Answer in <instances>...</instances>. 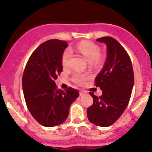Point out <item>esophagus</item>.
<instances>
[{
  "label": "esophagus",
  "instance_id": "obj_1",
  "mask_svg": "<svg viewBox=\"0 0 152 152\" xmlns=\"http://www.w3.org/2000/svg\"><path fill=\"white\" fill-rule=\"evenodd\" d=\"M86 94V90H81V91H80V92H79L80 96H83V95H84V94Z\"/></svg>",
  "mask_w": 152,
  "mask_h": 152
}]
</instances>
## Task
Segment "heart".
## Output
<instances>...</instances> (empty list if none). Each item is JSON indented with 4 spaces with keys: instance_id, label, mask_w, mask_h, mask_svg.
<instances>
[{
    "instance_id": "b5f03b06",
    "label": "heart",
    "mask_w": 152,
    "mask_h": 152,
    "mask_svg": "<svg viewBox=\"0 0 152 152\" xmlns=\"http://www.w3.org/2000/svg\"><path fill=\"white\" fill-rule=\"evenodd\" d=\"M77 50L83 56L86 57L88 62L91 64L99 65L103 61V57L101 55V49L98 45L91 41H82L77 45ZM71 50L66 48L64 50L61 56V64L64 68L69 67V61L71 57ZM91 76L89 74H81L75 73L73 76V81L78 85H83L90 79Z\"/></svg>"
}]
</instances>
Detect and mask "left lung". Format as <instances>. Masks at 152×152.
I'll list each match as a JSON object with an SVG mask.
<instances>
[{"mask_svg": "<svg viewBox=\"0 0 152 152\" xmlns=\"http://www.w3.org/2000/svg\"><path fill=\"white\" fill-rule=\"evenodd\" d=\"M97 41L106 43L107 56L104 68L95 78L96 86L100 87L102 95L89 94L94 103L87 109L90 122L107 127L118 119L129 102L134 86V71L126 50L114 38L105 36Z\"/></svg>", "mask_w": 152, "mask_h": 152, "instance_id": "obj_1", "label": "left lung"}]
</instances>
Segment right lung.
Returning a JSON list of instances; mask_svg holds the SVG:
<instances>
[{
    "label": "right lung",
    "instance_id": "add662e5",
    "mask_svg": "<svg viewBox=\"0 0 152 152\" xmlns=\"http://www.w3.org/2000/svg\"><path fill=\"white\" fill-rule=\"evenodd\" d=\"M67 42L48 40L33 52L24 69L22 84L28 109L40 124L52 127L64 123L71 104L78 98L76 89H58L55 80L63 71L61 56Z\"/></svg>",
    "mask_w": 152,
    "mask_h": 152
}]
</instances>
